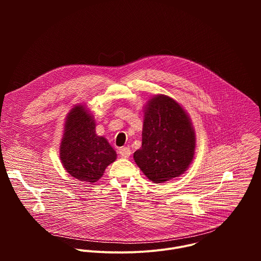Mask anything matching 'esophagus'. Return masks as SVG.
<instances>
[{
	"instance_id": "esophagus-1",
	"label": "esophagus",
	"mask_w": 261,
	"mask_h": 261,
	"mask_svg": "<svg viewBox=\"0 0 261 261\" xmlns=\"http://www.w3.org/2000/svg\"><path fill=\"white\" fill-rule=\"evenodd\" d=\"M119 154L123 158H128L130 156V154H131V151H130V148L128 146H122V147H120Z\"/></svg>"
}]
</instances>
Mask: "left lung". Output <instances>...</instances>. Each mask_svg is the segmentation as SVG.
I'll return each instance as SVG.
<instances>
[{"label": "left lung", "mask_w": 261, "mask_h": 261, "mask_svg": "<svg viewBox=\"0 0 261 261\" xmlns=\"http://www.w3.org/2000/svg\"><path fill=\"white\" fill-rule=\"evenodd\" d=\"M195 151V132L191 120L172 98L156 95L148 100L143 117L142 143L133 158L156 184L182 174Z\"/></svg>", "instance_id": "1"}]
</instances>
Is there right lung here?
I'll return each mask as SVG.
<instances>
[{
    "mask_svg": "<svg viewBox=\"0 0 261 261\" xmlns=\"http://www.w3.org/2000/svg\"><path fill=\"white\" fill-rule=\"evenodd\" d=\"M95 121L84 105H76L66 118L60 145L64 168L79 180L97 181L105 168L116 161L117 153L107 139L98 136Z\"/></svg>",
    "mask_w": 261,
    "mask_h": 261,
    "instance_id": "right-lung-1",
    "label": "right lung"
}]
</instances>
